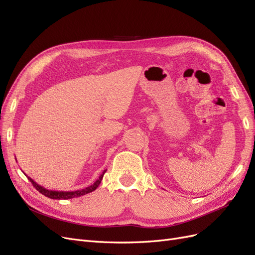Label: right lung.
Listing matches in <instances>:
<instances>
[{
    "label": "right lung",
    "mask_w": 255,
    "mask_h": 255,
    "mask_svg": "<svg viewBox=\"0 0 255 255\" xmlns=\"http://www.w3.org/2000/svg\"><path fill=\"white\" fill-rule=\"evenodd\" d=\"M106 172V170H104L103 172H102V174L99 176V179L92 184V185H90V186H88V187H86V188H84V189H80V190H74V191H58V190H50V189H47V188H44V187H42L41 185H39V184H37L33 179H30L29 176H27L24 172V173L26 176H27V179L32 182V184H33V186L40 192V194H42L43 196H45V197H48V198H51V199H56V200H67V199H72V198H79V197H81V196H85V195H87V194H89V192H91V191H94V190H96L97 188H98V186L100 185V183H101V181H102V179H103V175H104V173Z\"/></svg>",
    "instance_id": "obj_1"
}]
</instances>
